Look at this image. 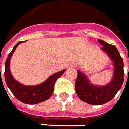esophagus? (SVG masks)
<instances>
[{"mask_svg": "<svg viewBox=\"0 0 129 129\" xmlns=\"http://www.w3.org/2000/svg\"><path fill=\"white\" fill-rule=\"evenodd\" d=\"M75 67H76V64H75V62H70L69 63H68L67 67V68H74Z\"/></svg>", "mask_w": 129, "mask_h": 129, "instance_id": "obj_1", "label": "esophagus"}]
</instances>
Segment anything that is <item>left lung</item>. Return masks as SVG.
I'll return each mask as SVG.
<instances>
[{
    "label": "left lung",
    "instance_id": "1",
    "mask_svg": "<svg viewBox=\"0 0 129 129\" xmlns=\"http://www.w3.org/2000/svg\"><path fill=\"white\" fill-rule=\"evenodd\" d=\"M101 49L106 53L113 62L114 72L112 80L107 85L99 86L92 84L84 72L77 70L78 76L75 89L78 96L82 101L92 105H102L112 100L121 89L124 79V62L117 48L114 45L98 40Z\"/></svg>",
    "mask_w": 129,
    "mask_h": 129
}]
</instances>
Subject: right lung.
I'll return each mask as SVG.
<instances>
[{
	"label": "right lung",
	"instance_id": "1",
	"mask_svg": "<svg viewBox=\"0 0 129 129\" xmlns=\"http://www.w3.org/2000/svg\"><path fill=\"white\" fill-rule=\"evenodd\" d=\"M23 42H24V41H21L17 43L14 46L12 51L8 55L5 64V80L8 88L10 89L12 93L18 100L27 104H38L46 101L51 97L54 90L55 81L64 74L65 69L55 73L47 78L44 83L39 85L30 86L20 83L14 79L11 74L10 64L11 57L15 49L19 44Z\"/></svg>",
	"mask_w": 129,
	"mask_h": 129
}]
</instances>
